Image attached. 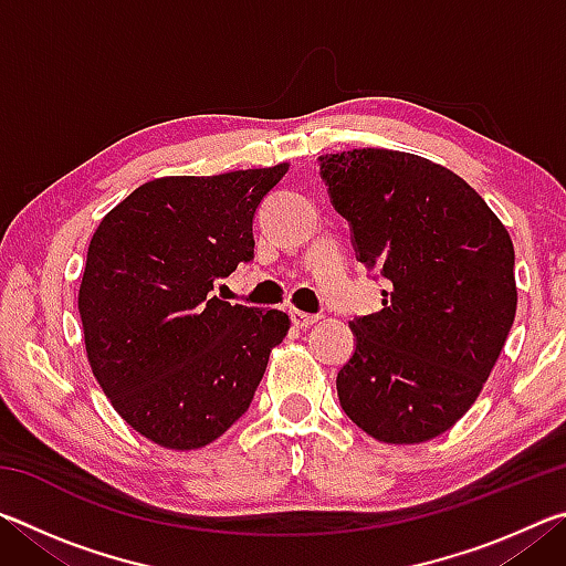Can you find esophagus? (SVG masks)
Instances as JSON below:
<instances>
[{"label": "esophagus", "mask_w": 566, "mask_h": 566, "mask_svg": "<svg viewBox=\"0 0 566 566\" xmlns=\"http://www.w3.org/2000/svg\"><path fill=\"white\" fill-rule=\"evenodd\" d=\"M290 317H292L294 327H300V329H306V327H312L314 322H319L317 314H306V312H302V310H292Z\"/></svg>", "instance_id": "1"}]
</instances>
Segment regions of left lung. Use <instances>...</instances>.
Wrapping results in <instances>:
<instances>
[{"label": "left lung", "instance_id": "8db88e82", "mask_svg": "<svg viewBox=\"0 0 566 566\" xmlns=\"http://www.w3.org/2000/svg\"><path fill=\"white\" fill-rule=\"evenodd\" d=\"M357 260L387 280L381 310L354 317L339 405L387 444L434 439L467 415L516 312L514 247L462 177L424 157L352 149L319 157Z\"/></svg>", "mask_w": 566, "mask_h": 566}]
</instances>
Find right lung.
Here are the masks:
<instances>
[{"label": "right lung", "mask_w": 566, "mask_h": 566, "mask_svg": "<svg viewBox=\"0 0 566 566\" xmlns=\"http://www.w3.org/2000/svg\"><path fill=\"white\" fill-rule=\"evenodd\" d=\"M290 165L161 177L94 232L80 317L104 395L167 449H199L252 405L290 317L222 302L217 280L254 260L252 222Z\"/></svg>", "instance_id": "obj_1"}]
</instances>
